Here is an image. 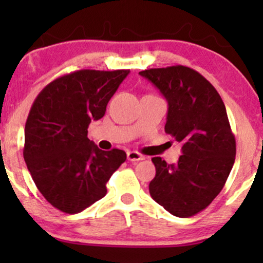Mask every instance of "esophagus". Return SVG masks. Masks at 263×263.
<instances>
[{"mask_svg": "<svg viewBox=\"0 0 263 263\" xmlns=\"http://www.w3.org/2000/svg\"><path fill=\"white\" fill-rule=\"evenodd\" d=\"M127 159L131 162H138V161H143L144 156H142L141 153L136 152V151H129L127 152Z\"/></svg>", "mask_w": 263, "mask_h": 263, "instance_id": "esophagus-1", "label": "esophagus"}]
</instances>
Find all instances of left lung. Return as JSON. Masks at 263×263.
Listing matches in <instances>:
<instances>
[{
	"label": "left lung",
	"instance_id": "obj_1",
	"mask_svg": "<svg viewBox=\"0 0 263 263\" xmlns=\"http://www.w3.org/2000/svg\"><path fill=\"white\" fill-rule=\"evenodd\" d=\"M168 101L165 134L182 144L177 164L153 157L149 194L172 215L189 218L209 206L230 174L236 141L216 89L184 65L140 71Z\"/></svg>",
	"mask_w": 263,
	"mask_h": 263
}]
</instances>
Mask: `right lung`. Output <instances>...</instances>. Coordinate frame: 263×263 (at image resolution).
Here are the masks:
<instances>
[{
  "instance_id": "obj_1",
  "label": "right lung",
  "mask_w": 263,
  "mask_h": 263,
  "mask_svg": "<svg viewBox=\"0 0 263 263\" xmlns=\"http://www.w3.org/2000/svg\"><path fill=\"white\" fill-rule=\"evenodd\" d=\"M129 70H83L57 78L38 93L27 117L25 158L48 203L77 214L106 195V183L126 161L125 151H101L87 138L92 120Z\"/></svg>"
}]
</instances>
